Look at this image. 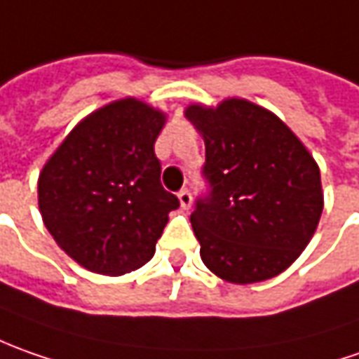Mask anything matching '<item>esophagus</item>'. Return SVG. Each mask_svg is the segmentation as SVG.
Returning <instances> with one entry per match:
<instances>
[{
	"mask_svg": "<svg viewBox=\"0 0 359 359\" xmlns=\"http://www.w3.org/2000/svg\"><path fill=\"white\" fill-rule=\"evenodd\" d=\"M179 203L184 210H189V208H191L192 196H191V192H189V189H182V191L179 192Z\"/></svg>",
	"mask_w": 359,
	"mask_h": 359,
	"instance_id": "esophagus-1",
	"label": "esophagus"
}]
</instances>
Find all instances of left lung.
Listing matches in <instances>:
<instances>
[{"instance_id":"1","label":"left lung","mask_w":359,"mask_h":359,"mask_svg":"<svg viewBox=\"0 0 359 359\" xmlns=\"http://www.w3.org/2000/svg\"><path fill=\"white\" fill-rule=\"evenodd\" d=\"M203 135L208 194L192 230L210 272L232 284L278 276L312 241L324 208L320 168L274 113L246 99L189 105Z\"/></svg>"}]
</instances>
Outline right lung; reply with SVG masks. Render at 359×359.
Masks as SVG:
<instances>
[{"instance_id": "1", "label": "right lung", "mask_w": 359, "mask_h": 359, "mask_svg": "<svg viewBox=\"0 0 359 359\" xmlns=\"http://www.w3.org/2000/svg\"><path fill=\"white\" fill-rule=\"evenodd\" d=\"M167 115L118 99L75 125L37 180L49 234L77 264L121 276L147 264L179 198L163 189L155 141Z\"/></svg>"}]
</instances>
